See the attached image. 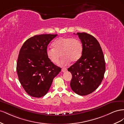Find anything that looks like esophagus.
<instances>
[{
  "instance_id": "obj_1",
  "label": "esophagus",
  "mask_w": 124,
  "mask_h": 124,
  "mask_svg": "<svg viewBox=\"0 0 124 124\" xmlns=\"http://www.w3.org/2000/svg\"><path fill=\"white\" fill-rule=\"evenodd\" d=\"M62 72H65V71H67V68H62Z\"/></svg>"
}]
</instances>
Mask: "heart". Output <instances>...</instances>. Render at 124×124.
Returning <instances> with one entry per match:
<instances>
[{
    "label": "heart",
    "mask_w": 124,
    "mask_h": 124,
    "mask_svg": "<svg viewBox=\"0 0 124 124\" xmlns=\"http://www.w3.org/2000/svg\"><path fill=\"white\" fill-rule=\"evenodd\" d=\"M53 46V48H47V57L52 63L58 64L61 54L62 57L61 66L68 65L70 62H77L83 52V45L81 41L77 38L61 37L55 40Z\"/></svg>",
    "instance_id": "1"
}]
</instances>
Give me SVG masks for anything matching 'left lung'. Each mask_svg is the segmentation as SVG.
Masks as SVG:
<instances>
[{
    "label": "left lung",
    "instance_id": "left-lung-1",
    "mask_svg": "<svg viewBox=\"0 0 124 124\" xmlns=\"http://www.w3.org/2000/svg\"><path fill=\"white\" fill-rule=\"evenodd\" d=\"M83 45L81 58L68 71L72 74L70 87L81 96L90 94L98 87L106 71L104 55L100 45L94 37L86 32H78Z\"/></svg>",
    "mask_w": 124,
    "mask_h": 124
}]
</instances>
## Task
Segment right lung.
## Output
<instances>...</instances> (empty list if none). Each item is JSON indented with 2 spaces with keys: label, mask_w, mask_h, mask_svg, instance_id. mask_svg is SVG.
<instances>
[{
  "label": "right lung",
  "mask_w": 124,
  "mask_h": 124,
  "mask_svg": "<svg viewBox=\"0 0 124 124\" xmlns=\"http://www.w3.org/2000/svg\"><path fill=\"white\" fill-rule=\"evenodd\" d=\"M57 35H36L26 40L19 52L16 64L18 80L25 92L33 97L46 94L61 68L46 55L48 44Z\"/></svg>",
  "instance_id": "obj_1"
}]
</instances>
